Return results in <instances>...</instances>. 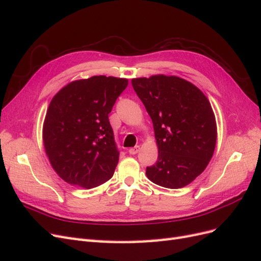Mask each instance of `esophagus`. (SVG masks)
<instances>
[{"mask_svg": "<svg viewBox=\"0 0 261 261\" xmlns=\"http://www.w3.org/2000/svg\"><path fill=\"white\" fill-rule=\"evenodd\" d=\"M139 150H140V147L136 146V147H134V148H130L128 150V152H129V154H136L139 151Z\"/></svg>", "mask_w": 261, "mask_h": 261, "instance_id": "34e87169", "label": "esophagus"}]
</instances>
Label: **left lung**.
I'll list each match as a JSON object with an SVG mask.
<instances>
[{
    "mask_svg": "<svg viewBox=\"0 0 261 261\" xmlns=\"http://www.w3.org/2000/svg\"><path fill=\"white\" fill-rule=\"evenodd\" d=\"M153 124L158 161L146 169L152 183L181 188L200 175L215 152L217 123L209 100L177 76L132 80Z\"/></svg>",
    "mask_w": 261,
    "mask_h": 261,
    "instance_id": "left-lung-1",
    "label": "left lung"
}]
</instances>
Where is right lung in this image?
<instances>
[{
  "label": "right lung",
  "mask_w": 261,
  "mask_h": 261,
  "mask_svg": "<svg viewBox=\"0 0 261 261\" xmlns=\"http://www.w3.org/2000/svg\"><path fill=\"white\" fill-rule=\"evenodd\" d=\"M126 78L92 76L74 81L52 98L42 138L58 175L70 185L97 187L113 176L120 152L109 122Z\"/></svg>",
  "instance_id": "1"
}]
</instances>
